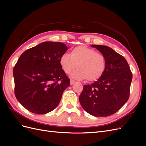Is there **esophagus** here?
Masks as SVG:
<instances>
[{"instance_id":"1","label":"esophagus","mask_w":146,"mask_h":146,"mask_svg":"<svg viewBox=\"0 0 146 146\" xmlns=\"http://www.w3.org/2000/svg\"><path fill=\"white\" fill-rule=\"evenodd\" d=\"M75 82H76V81L72 80V79H70V85H73V84H74Z\"/></svg>"}]
</instances>
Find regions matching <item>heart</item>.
<instances>
[{"label": "heart", "instance_id": "heart-1", "mask_svg": "<svg viewBox=\"0 0 146 146\" xmlns=\"http://www.w3.org/2000/svg\"><path fill=\"white\" fill-rule=\"evenodd\" d=\"M59 61L65 74H70L77 66L78 69L71 74V76L82 80L86 79L89 82L100 78L107 66V59L104 54L85 46L73 48L70 55L64 53L60 56Z\"/></svg>", "mask_w": 146, "mask_h": 146}]
</instances>
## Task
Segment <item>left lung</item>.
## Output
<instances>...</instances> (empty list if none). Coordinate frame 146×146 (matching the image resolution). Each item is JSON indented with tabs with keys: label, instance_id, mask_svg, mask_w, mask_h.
I'll list each match as a JSON object with an SVG mask.
<instances>
[{
	"label": "left lung",
	"instance_id": "1",
	"mask_svg": "<svg viewBox=\"0 0 146 146\" xmlns=\"http://www.w3.org/2000/svg\"><path fill=\"white\" fill-rule=\"evenodd\" d=\"M106 57L107 69L98 81L85 85L79 97L83 108L96 117L116 113L130 96L132 73L125 58L106 46L94 45Z\"/></svg>",
	"mask_w": 146,
	"mask_h": 146
}]
</instances>
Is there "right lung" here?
Masks as SVG:
<instances>
[{
  "mask_svg": "<svg viewBox=\"0 0 146 146\" xmlns=\"http://www.w3.org/2000/svg\"><path fill=\"white\" fill-rule=\"evenodd\" d=\"M68 49L62 42H44L20 56L13 69L15 94L29 111L46 114L59 104L70 85L59 61Z\"/></svg>",
  "mask_w": 146,
  "mask_h": 146,
  "instance_id": "right-lung-1",
  "label": "right lung"
}]
</instances>
